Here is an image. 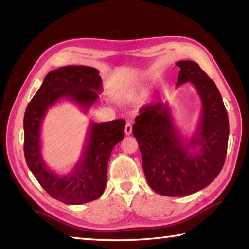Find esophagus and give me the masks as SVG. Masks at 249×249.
<instances>
[{
  "mask_svg": "<svg viewBox=\"0 0 249 249\" xmlns=\"http://www.w3.org/2000/svg\"><path fill=\"white\" fill-rule=\"evenodd\" d=\"M125 134L126 135L132 134V125H130V123L126 124V126H125Z\"/></svg>",
  "mask_w": 249,
  "mask_h": 249,
  "instance_id": "obj_1",
  "label": "esophagus"
}]
</instances>
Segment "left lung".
I'll return each mask as SVG.
<instances>
[{
    "instance_id": "8db88e82",
    "label": "left lung",
    "mask_w": 249,
    "mask_h": 249,
    "mask_svg": "<svg viewBox=\"0 0 249 249\" xmlns=\"http://www.w3.org/2000/svg\"><path fill=\"white\" fill-rule=\"evenodd\" d=\"M176 65L180 68L176 86L190 82L201 100L195 134L185 140L163 102L142 107L133 125L148 184L167 196H189L208 187L224 165L230 134L225 105L213 80L195 61Z\"/></svg>"
}]
</instances>
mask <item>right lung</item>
Returning <instances> with one entry per match:
<instances>
[{"instance_id": "add662e5", "label": "right lung", "mask_w": 249, "mask_h": 249, "mask_svg": "<svg viewBox=\"0 0 249 249\" xmlns=\"http://www.w3.org/2000/svg\"><path fill=\"white\" fill-rule=\"evenodd\" d=\"M102 92L99 71L87 66H66L50 71L28 103L24 115V154L29 170L53 199L66 204H83L102 196L107 162L114 146L124 138L125 121L90 122L81 157L67 175L49 169L41 154L40 127L48 109L62 99L88 111Z\"/></svg>"}]
</instances>
